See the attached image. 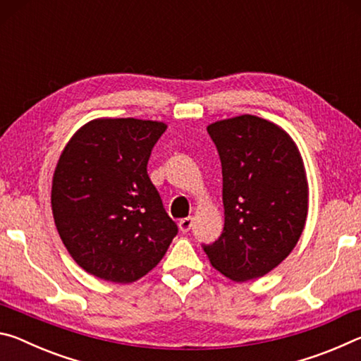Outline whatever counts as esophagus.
Masks as SVG:
<instances>
[{"instance_id":"34e87169","label":"esophagus","mask_w":361,"mask_h":361,"mask_svg":"<svg viewBox=\"0 0 361 361\" xmlns=\"http://www.w3.org/2000/svg\"><path fill=\"white\" fill-rule=\"evenodd\" d=\"M178 226H180V231H181V232H188L189 229H191V226H192V218L188 216V218L180 219Z\"/></svg>"}]
</instances>
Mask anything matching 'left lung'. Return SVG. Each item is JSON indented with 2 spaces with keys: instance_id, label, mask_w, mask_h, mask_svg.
<instances>
[{
  "instance_id": "left-lung-1",
  "label": "left lung",
  "mask_w": 361,
  "mask_h": 361,
  "mask_svg": "<svg viewBox=\"0 0 361 361\" xmlns=\"http://www.w3.org/2000/svg\"><path fill=\"white\" fill-rule=\"evenodd\" d=\"M223 172V234L202 245L212 266L234 282L259 279L296 247L307 218L302 157L288 133L242 114L207 127Z\"/></svg>"
}]
</instances>
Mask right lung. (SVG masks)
Listing matches in <instances>:
<instances>
[{"label": "right lung", "instance_id": "add662e5", "mask_svg": "<svg viewBox=\"0 0 361 361\" xmlns=\"http://www.w3.org/2000/svg\"><path fill=\"white\" fill-rule=\"evenodd\" d=\"M167 126L133 118L82 126L57 162L54 221L85 272L132 283L164 258L178 226L148 176V161Z\"/></svg>", "mask_w": 361, "mask_h": 361}]
</instances>
